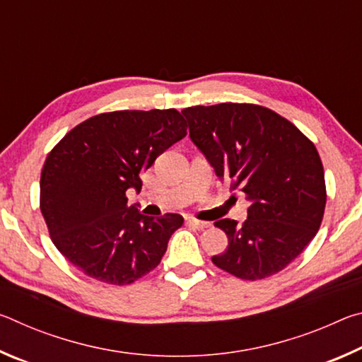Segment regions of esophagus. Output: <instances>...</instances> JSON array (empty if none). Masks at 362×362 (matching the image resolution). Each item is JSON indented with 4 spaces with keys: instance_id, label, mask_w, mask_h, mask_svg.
<instances>
[{
    "instance_id": "esophagus-1",
    "label": "esophagus",
    "mask_w": 362,
    "mask_h": 362,
    "mask_svg": "<svg viewBox=\"0 0 362 362\" xmlns=\"http://www.w3.org/2000/svg\"><path fill=\"white\" fill-rule=\"evenodd\" d=\"M187 223L193 225L194 228H198V230H206V228H209V226H211L209 222H204V220H198V218H193V217L187 218Z\"/></svg>"
}]
</instances>
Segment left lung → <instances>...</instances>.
Instances as JSON below:
<instances>
[{
	"label": "left lung",
	"instance_id": "left-lung-1",
	"mask_svg": "<svg viewBox=\"0 0 362 362\" xmlns=\"http://www.w3.org/2000/svg\"><path fill=\"white\" fill-rule=\"evenodd\" d=\"M189 139L218 179L246 193L243 225L222 218L228 236L214 265L241 279H263L303 252L322 222L324 169L316 146L291 121L252 103L182 110Z\"/></svg>",
	"mask_w": 362,
	"mask_h": 362
}]
</instances>
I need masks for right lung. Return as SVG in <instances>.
I'll return each instance as SVG.
<instances>
[{
  "instance_id": "right-lung-1",
  "label": "right lung",
  "mask_w": 362,
  "mask_h": 362,
  "mask_svg": "<svg viewBox=\"0 0 362 362\" xmlns=\"http://www.w3.org/2000/svg\"><path fill=\"white\" fill-rule=\"evenodd\" d=\"M187 136L175 108L95 115L66 134L46 158L40 207L52 243L89 278L131 284L161 262L183 217H148L127 204L140 173Z\"/></svg>"
}]
</instances>
